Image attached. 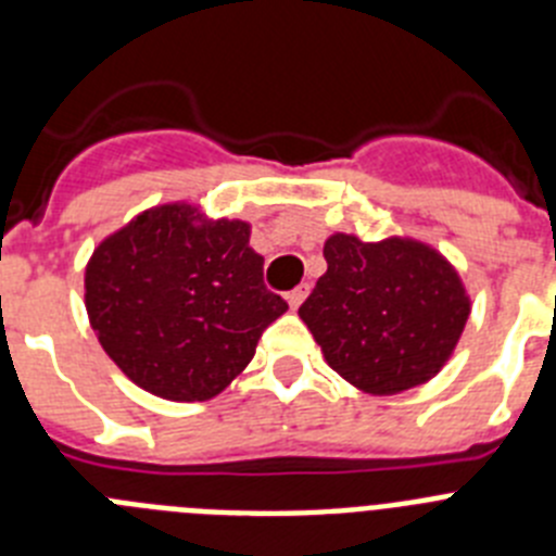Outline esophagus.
I'll return each instance as SVG.
<instances>
[{
	"mask_svg": "<svg viewBox=\"0 0 556 556\" xmlns=\"http://www.w3.org/2000/svg\"><path fill=\"white\" fill-rule=\"evenodd\" d=\"M306 294H308V283H301V287H294L292 292H287V301H289V306H292V308H298V306H301V303L306 301Z\"/></svg>",
	"mask_w": 556,
	"mask_h": 556,
	"instance_id": "esophagus-1",
	"label": "esophagus"
}]
</instances>
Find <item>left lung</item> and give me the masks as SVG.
<instances>
[{
  "label": "left lung",
  "mask_w": 556,
  "mask_h": 556,
  "mask_svg": "<svg viewBox=\"0 0 556 556\" xmlns=\"http://www.w3.org/2000/svg\"><path fill=\"white\" fill-rule=\"evenodd\" d=\"M328 269L298 308L328 365L370 395L426 384L454 353L470 301L456 269L415 239L333 233Z\"/></svg>",
  "instance_id": "8db88e82"
}]
</instances>
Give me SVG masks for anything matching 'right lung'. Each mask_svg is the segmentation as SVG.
Wrapping results in <instances>:
<instances>
[{"mask_svg": "<svg viewBox=\"0 0 556 556\" xmlns=\"http://www.w3.org/2000/svg\"><path fill=\"white\" fill-rule=\"evenodd\" d=\"M242 219L211 223L186 203L155 205L116 230L86 267V312L132 384L166 401H208L253 358L287 312L264 287Z\"/></svg>", "mask_w": 556, "mask_h": 556, "instance_id": "1", "label": "right lung"}]
</instances>
